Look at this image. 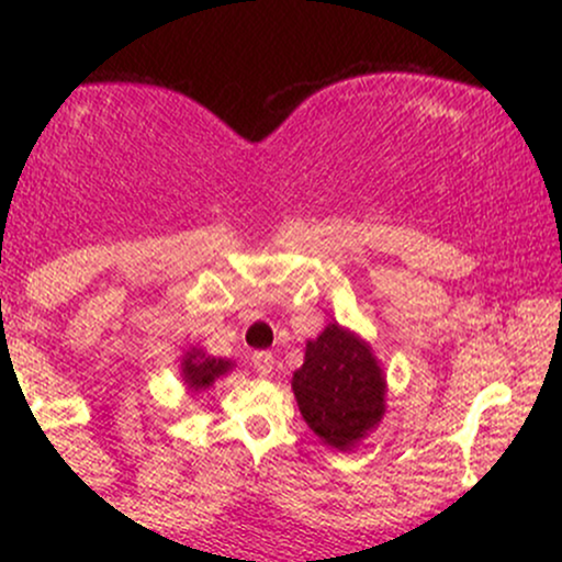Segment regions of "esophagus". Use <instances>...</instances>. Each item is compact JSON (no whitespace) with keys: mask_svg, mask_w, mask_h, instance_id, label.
Here are the masks:
<instances>
[{"mask_svg":"<svg viewBox=\"0 0 562 562\" xmlns=\"http://www.w3.org/2000/svg\"><path fill=\"white\" fill-rule=\"evenodd\" d=\"M250 364H254V370L259 372V375H269V372L274 370V357L269 351H256L254 357H250Z\"/></svg>","mask_w":562,"mask_h":562,"instance_id":"34e87169","label":"esophagus"}]
</instances>
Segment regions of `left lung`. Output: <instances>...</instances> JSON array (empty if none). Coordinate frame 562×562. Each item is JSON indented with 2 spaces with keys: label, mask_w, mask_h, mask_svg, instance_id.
Returning <instances> with one entry per match:
<instances>
[{
  "label": "left lung",
  "mask_w": 562,
  "mask_h": 562,
  "mask_svg": "<svg viewBox=\"0 0 562 562\" xmlns=\"http://www.w3.org/2000/svg\"><path fill=\"white\" fill-rule=\"evenodd\" d=\"M301 417L322 443L353 451L385 415V372L359 333L330 322L308 340L290 380Z\"/></svg>",
  "instance_id": "obj_1"
}]
</instances>
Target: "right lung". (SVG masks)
Segmentation results:
<instances>
[{"mask_svg":"<svg viewBox=\"0 0 562 562\" xmlns=\"http://www.w3.org/2000/svg\"><path fill=\"white\" fill-rule=\"evenodd\" d=\"M235 370V362L232 359L211 357L200 346H190L182 353V364H179V375H182V383L187 385L190 393H200L222 380L227 372Z\"/></svg>","mask_w":562,"mask_h":562,"instance_id":"add662e5","label":"right lung"}]
</instances>
